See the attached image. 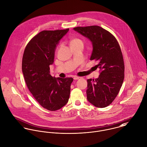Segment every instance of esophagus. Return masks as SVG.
<instances>
[{
	"mask_svg": "<svg viewBox=\"0 0 147 147\" xmlns=\"http://www.w3.org/2000/svg\"><path fill=\"white\" fill-rule=\"evenodd\" d=\"M81 78L80 77H78V76H75L74 78V80H79V79H80Z\"/></svg>",
	"mask_w": 147,
	"mask_h": 147,
	"instance_id": "obj_1",
	"label": "esophagus"
}]
</instances>
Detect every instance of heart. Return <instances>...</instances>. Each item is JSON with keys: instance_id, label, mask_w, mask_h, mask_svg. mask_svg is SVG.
<instances>
[{"instance_id": "b5f03b06", "label": "heart", "mask_w": 147, "mask_h": 147, "mask_svg": "<svg viewBox=\"0 0 147 147\" xmlns=\"http://www.w3.org/2000/svg\"><path fill=\"white\" fill-rule=\"evenodd\" d=\"M82 42L78 38H74V39H72L70 41V45H72V44H74V43H78V42Z\"/></svg>"}]
</instances>
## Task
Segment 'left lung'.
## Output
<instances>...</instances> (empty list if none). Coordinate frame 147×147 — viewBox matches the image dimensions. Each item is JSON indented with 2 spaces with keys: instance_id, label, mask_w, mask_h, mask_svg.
<instances>
[{
  "instance_id": "left-lung-1",
  "label": "left lung",
  "mask_w": 147,
  "mask_h": 147,
  "mask_svg": "<svg viewBox=\"0 0 147 147\" xmlns=\"http://www.w3.org/2000/svg\"><path fill=\"white\" fill-rule=\"evenodd\" d=\"M74 29L91 41L93 50L90 60L98 61L95 67L101 71L97 79L87 80V99L96 107H105L117 96L125 78L120 46L115 37L101 26H78Z\"/></svg>"
}]
</instances>
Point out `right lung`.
Returning a JSON list of instances; mask_svg holds the SVG:
<instances>
[{
	"label": "right lung",
	"mask_w": 147,
	"mask_h": 147,
	"mask_svg": "<svg viewBox=\"0 0 147 147\" xmlns=\"http://www.w3.org/2000/svg\"><path fill=\"white\" fill-rule=\"evenodd\" d=\"M69 29L43 30L26 46L22 61V71L26 84L35 100L50 111L61 109L68 101L72 78H53L50 65L54 62L59 41Z\"/></svg>",
	"instance_id": "right-lung-1"
}]
</instances>
